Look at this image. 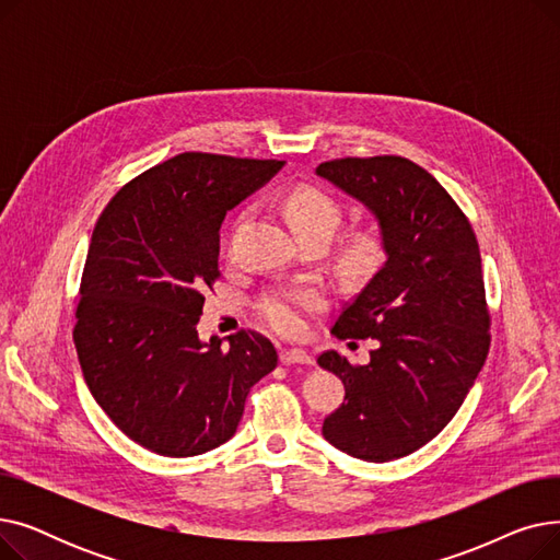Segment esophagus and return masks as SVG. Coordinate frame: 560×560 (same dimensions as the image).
<instances>
[{
	"instance_id": "esophagus-1",
	"label": "esophagus",
	"mask_w": 560,
	"mask_h": 560,
	"mask_svg": "<svg viewBox=\"0 0 560 560\" xmlns=\"http://www.w3.org/2000/svg\"><path fill=\"white\" fill-rule=\"evenodd\" d=\"M279 359L283 365H292V363H311V357L306 354L304 349L298 347H281L279 349Z\"/></svg>"
}]
</instances>
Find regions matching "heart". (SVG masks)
<instances>
[{"label": "heart", "instance_id": "obj_1", "mask_svg": "<svg viewBox=\"0 0 560 560\" xmlns=\"http://www.w3.org/2000/svg\"><path fill=\"white\" fill-rule=\"evenodd\" d=\"M281 209L304 241H327L340 222L338 201L317 186H295L281 197ZM384 258V238L374 229L349 233L338 247V262L347 275H368ZM258 313L268 325L283 334L298 336L304 331V315L325 306V295L315 285H292L268 290L258 300Z\"/></svg>", "mask_w": 560, "mask_h": 560}]
</instances>
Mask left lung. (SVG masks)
Instances as JSON below:
<instances>
[{
  "label": "left lung",
  "mask_w": 560,
  "mask_h": 560,
  "mask_svg": "<svg viewBox=\"0 0 560 560\" xmlns=\"http://www.w3.org/2000/svg\"><path fill=\"white\" fill-rule=\"evenodd\" d=\"M315 172L368 206L388 256L331 329L376 340L370 363L351 365L334 349L317 357L345 386L322 435L349 456L386 463L443 431L486 363L479 243L452 195L413 161L336 159Z\"/></svg>",
  "instance_id": "1"
}]
</instances>
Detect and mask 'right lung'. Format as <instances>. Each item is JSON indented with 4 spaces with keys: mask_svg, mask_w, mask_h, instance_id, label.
Returning <instances> with one entry per match:
<instances>
[{
    "mask_svg": "<svg viewBox=\"0 0 560 560\" xmlns=\"http://www.w3.org/2000/svg\"><path fill=\"white\" fill-rule=\"evenodd\" d=\"M283 161L186 152L106 203L79 288L74 347L95 401L133 443L186 458L235 433L275 345L238 331L201 342L206 290L220 279V226Z\"/></svg>",
    "mask_w": 560,
    "mask_h": 560,
    "instance_id": "add662e5",
    "label": "right lung"
}]
</instances>
